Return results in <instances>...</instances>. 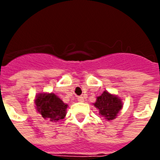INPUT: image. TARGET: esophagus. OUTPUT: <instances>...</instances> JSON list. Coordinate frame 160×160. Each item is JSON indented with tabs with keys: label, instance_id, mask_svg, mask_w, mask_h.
Wrapping results in <instances>:
<instances>
[{
	"label": "esophagus",
	"instance_id": "obj_1",
	"mask_svg": "<svg viewBox=\"0 0 160 160\" xmlns=\"http://www.w3.org/2000/svg\"><path fill=\"white\" fill-rule=\"evenodd\" d=\"M77 100L79 101V102H83L84 101V98L82 96H79V97L77 98Z\"/></svg>",
	"mask_w": 160,
	"mask_h": 160
}]
</instances>
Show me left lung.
Returning a JSON list of instances; mask_svg holds the SVG:
<instances>
[{
	"label": "left lung",
	"mask_w": 160,
	"mask_h": 160,
	"mask_svg": "<svg viewBox=\"0 0 160 160\" xmlns=\"http://www.w3.org/2000/svg\"><path fill=\"white\" fill-rule=\"evenodd\" d=\"M94 106L98 109V115L101 118H104L110 121L116 118L119 111L122 109V104L120 98L104 91L99 97L97 98Z\"/></svg>",
	"instance_id": "obj_1"
}]
</instances>
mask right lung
<instances>
[{"instance_id":"add662e5","label":"right lung","mask_w":160,"mask_h":160,"mask_svg":"<svg viewBox=\"0 0 160 160\" xmlns=\"http://www.w3.org/2000/svg\"><path fill=\"white\" fill-rule=\"evenodd\" d=\"M37 110L45 120L57 122L66 116L68 104H64L54 93L39 94L36 98Z\"/></svg>"}]
</instances>
